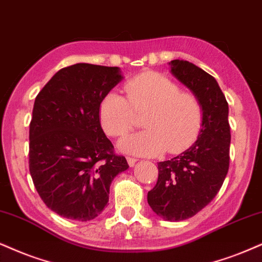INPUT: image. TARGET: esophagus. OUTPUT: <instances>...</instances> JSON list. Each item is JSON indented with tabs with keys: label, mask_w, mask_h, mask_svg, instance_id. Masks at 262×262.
<instances>
[{
	"label": "esophagus",
	"mask_w": 262,
	"mask_h": 262,
	"mask_svg": "<svg viewBox=\"0 0 262 262\" xmlns=\"http://www.w3.org/2000/svg\"><path fill=\"white\" fill-rule=\"evenodd\" d=\"M126 160H127L128 165H130V166H134L135 163H136V161H137L136 158H132V157H127V158H126Z\"/></svg>",
	"instance_id": "obj_1"
}]
</instances>
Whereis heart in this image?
I'll use <instances>...</instances> for the list:
<instances>
[{
  "instance_id": "heart-1",
  "label": "heart",
  "mask_w": 262,
  "mask_h": 262,
  "mask_svg": "<svg viewBox=\"0 0 262 262\" xmlns=\"http://www.w3.org/2000/svg\"><path fill=\"white\" fill-rule=\"evenodd\" d=\"M126 97L111 91L99 105V119L109 136L122 137L144 114L146 130L120 142V149L138 156L177 153L193 143L203 124V105L194 93L159 73H144L124 85Z\"/></svg>"
}]
</instances>
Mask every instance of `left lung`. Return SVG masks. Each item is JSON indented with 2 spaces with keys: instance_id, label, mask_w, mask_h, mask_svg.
I'll use <instances>...</instances> for the list:
<instances>
[{
  "instance_id": "left-lung-1",
  "label": "left lung",
  "mask_w": 262,
  "mask_h": 262,
  "mask_svg": "<svg viewBox=\"0 0 262 262\" xmlns=\"http://www.w3.org/2000/svg\"><path fill=\"white\" fill-rule=\"evenodd\" d=\"M172 75L198 97L203 124L188 149L158 163V181L148 192V204L167 221L194 216L215 198L230 166L231 131L228 103L210 74L187 60L169 63Z\"/></svg>"
}]
</instances>
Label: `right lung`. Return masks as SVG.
I'll list each match as a JSON object with an SVG mask.
<instances>
[{
  "label": "right lung",
  "mask_w": 262,
  "mask_h": 262,
  "mask_svg": "<svg viewBox=\"0 0 262 262\" xmlns=\"http://www.w3.org/2000/svg\"><path fill=\"white\" fill-rule=\"evenodd\" d=\"M121 79L118 67L77 63L54 74L35 98L29 170L45 204L63 217H97L112 181L128 169L99 121L103 97Z\"/></svg>",
  "instance_id": "obj_1"
}]
</instances>
